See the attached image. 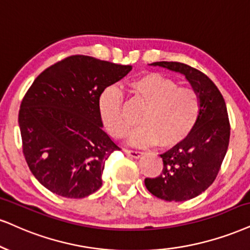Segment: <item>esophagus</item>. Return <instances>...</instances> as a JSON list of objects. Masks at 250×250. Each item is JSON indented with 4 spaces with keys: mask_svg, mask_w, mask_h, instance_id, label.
Here are the masks:
<instances>
[{
    "mask_svg": "<svg viewBox=\"0 0 250 250\" xmlns=\"http://www.w3.org/2000/svg\"><path fill=\"white\" fill-rule=\"evenodd\" d=\"M125 154H127L128 156H132V158L134 159H139L143 156V152H138V150H132V149H125L124 150Z\"/></svg>",
    "mask_w": 250,
    "mask_h": 250,
    "instance_id": "1",
    "label": "esophagus"
}]
</instances>
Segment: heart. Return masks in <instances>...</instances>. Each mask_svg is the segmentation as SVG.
Segmentation results:
<instances>
[{"instance_id": "1", "label": "heart", "mask_w": 250, "mask_h": 250, "mask_svg": "<svg viewBox=\"0 0 250 250\" xmlns=\"http://www.w3.org/2000/svg\"><path fill=\"white\" fill-rule=\"evenodd\" d=\"M130 88L134 97L147 106L140 117L141 126L128 137L132 145L147 147L160 143L168 148L189 137L200 115V97L195 89L178 87L174 80L158 73L139 76ZM98 109L105 130L117 139L125 137L131 123L123 109L122 92L113 87L105 89Z\"/></svg>"}]
</instances>
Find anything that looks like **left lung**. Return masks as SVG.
<instances>
[{
    "mask_svg": "<svg viewBox=\"0 0 250 250\" xmlns=\"http://www.w3.org/2000/svg\"><path fill=\"white\" fill-rule=\"evenodd\" d=\"M186 76L200 97V115L192 132L174 148L161 154L163 170L146 178L152 195L167 202H184L199 196L213 183L229 143V120L225 100L204 73L186 63H150Z\"/></svg>",
    "mask_w": 250,
    "mask_h": 250,
    "instance_id": "left-lung-1",
    "label": "left lung"
}]
</instances>
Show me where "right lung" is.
Masks as SVG:
<instances>
[{
  "instance_id": "1",
  "label": "right lung",
  "mask_w": 250,
  "mask_h": 250,
  "mask_svg": "<svg viewBox=\"0 0 250 250\" xmlns=\"http://www.w3.org/2000/svg\"><path fill=\"white\" fill-rule=\"evenodd\" d=\"M131 69L73 55L45 69L27 90L18 115L23 153L51 192L84 198L102 187L104 163L120 148L103 131L98 101Z\"/></svg>"
}]
</instances>
